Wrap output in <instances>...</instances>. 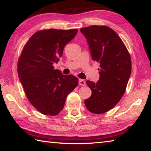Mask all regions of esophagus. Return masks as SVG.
I'll use <instances>...</instances> for the list:
<instances>
[{"label":"esophagus","mask_w":151,"mask_h":151,"mask_svg":"<svg viewBox=\"0 0 151 151\" xmlns=\"http://www.w3.org/2000/svg\"><path fill=\"white\" fill-rule=\"evenodd\" d=\"M79 85L81 86H85L86 85L85 81L83 79H79Z\"/></svg>","instance_id":"esophagus-1"}]
</instances>
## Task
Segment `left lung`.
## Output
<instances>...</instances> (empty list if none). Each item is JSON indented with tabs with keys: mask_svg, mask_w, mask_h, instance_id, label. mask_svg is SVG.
<instances>
[{
	"mask_svg": "<svg viewBox=\"0 0 151 151\" xmlns=\"http://www.w3.org/2000/svg\"><path fill=\"white\" fill-rule=\"evenodd\" d=\"M87 40L92 59L99 63L100 78L96 83L86 81L92 94L85 101L89 111L102 114L119 103L126 91L131 73V58L121 38L106 26L80 29Z\"/></svg>",
	"mask_w": 151,
	"mask_h": 151,
	"instance_id": "obj_1",
	"label": "left lung"
}]
</instances>
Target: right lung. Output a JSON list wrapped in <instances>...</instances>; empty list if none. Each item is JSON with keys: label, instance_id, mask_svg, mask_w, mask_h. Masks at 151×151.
<instances>
[{"label": "right lung", "instance_id": "1", "mask_svg": "<svg viewBox=\"0 0 151 151\" xmlns=\"http://www.w3.org/2000/svg\"><path fill=\"white\" fill-rule=\"evenodd\" d=\"M77 32L78 29L39 30L28 40L19 57L18 75L28 100L45 115L59 113L66 96L78 84L76 76L64 75L53 66Z\"/></svg>", "mask_w": 151, "mask_h": 151}]
</instances>
